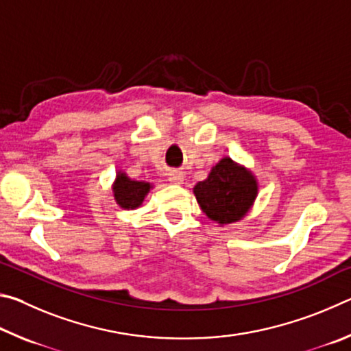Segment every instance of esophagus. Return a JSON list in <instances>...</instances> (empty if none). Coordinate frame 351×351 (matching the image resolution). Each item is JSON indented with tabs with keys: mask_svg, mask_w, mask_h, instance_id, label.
Wrapping results in <instances>:
<instances>
[{
	"mask_svg": "<svg viewBox=\"0 0 351 351\" xmlns=\"http://www.w3.org/2000/svg\"><path fill=\"white\" fill-rule=\"evenodd\" d=\"M169 181L171 184H182L184 181V173L180 170H171L169 173Z\"/></svg>",
	"mask_w": 351,
	"mask_h": 351,
	"instance_id": "obj_1",
	"label": "esophagus"
}]
</instances>
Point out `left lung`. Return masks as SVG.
Here are the masks:
<instances>
[{
    "instance_id": "1",
    "label": "left lung",
    "mask_w": 351,
    "mask_h": 351,
    "mask_svg": "<svg viewBox=\"0 0 351 351\" xmlns=\"http://www.w3.org/2000/svg\"><path fill=\"white\" fill-rule=\"evenodd\" d=\"M257 192L255 176L230 158H223L209 176L193 187L201 210L219 224L235 223L245 217Z\"/></svg>"
}]
</instances>
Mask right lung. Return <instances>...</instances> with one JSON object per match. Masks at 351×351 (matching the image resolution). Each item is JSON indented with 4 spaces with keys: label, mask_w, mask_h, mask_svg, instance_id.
<instances>
[{
    "label": "right lung",
    "mask_w": 351,
    "mask_h": 351,
    "mask_svg": "<svg viewBox=\"0 0 351 351\" xmlns=\"http://www.w3.org/2000/svg\"><path fill=\"white\" fill-rule=\"evenodd\" d=\"M150 189V182L133 181L125 173L119 171L116 175V181L112 184V195H114L116 203L122 209H136L142 204Z\"/></svg>",
    "instance_id": "add662e5"
}]
</instances>
